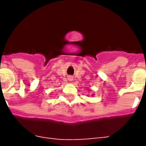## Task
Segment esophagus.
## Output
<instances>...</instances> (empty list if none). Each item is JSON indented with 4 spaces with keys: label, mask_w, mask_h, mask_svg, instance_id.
<instances>
[{
    "label": "esophagus",
    "mask_w": 146,
    "mask_h": 146,
    "mask_svg": "<svg viewBox=\"0 0 146 146\" xmlns=\"http://www.w3.org/2000/svg\"><path fill=\"white\" fill-rule=\"evenodd\" d=\"M68 79H69V80H70V81H72V80H73V76H69V77H68Z\"/></svg>",
    "instance_id": "obj_1"
}]
</instances>
